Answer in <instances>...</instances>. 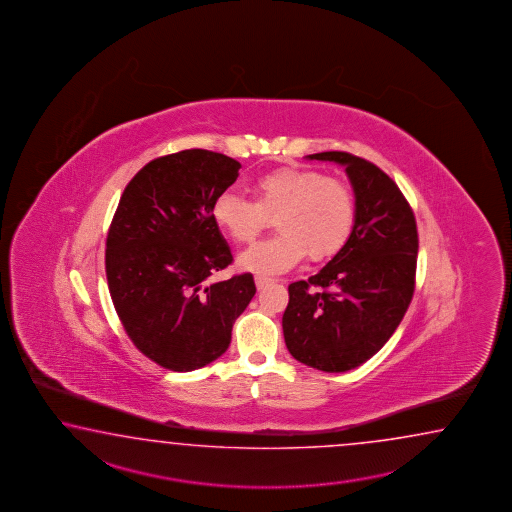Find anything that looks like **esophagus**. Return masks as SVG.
I'll list each match as a JSON object with an SVG mask.
<instances>
[{
    "mask_svg": "<svg viewBox=\"0 0 512 512\" xmlns=\"http://www.w3.org/2000/svg\"><path fill=\"white\" fill-rule=\"evenodd\" d=\"M254 282H256V287H258V289H263V287H267V285H269V283L274 282V280H272V278H269V276H263V274H256V276H254Z\"/></svg>",
    "mask_w": 512,
    "mask_h": 512,
    "instance_id": "esophagus-1",
    "label": "esophagus"
}]
</instances>
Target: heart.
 <instances>
[{"instance_id": "obj_1", "label": "heart", "mask_w": 512, "mask_h": 512, "mask_svg": "<svg viewBox=\"0 0 512 512\" xmlns=\"http://www.w3.org/2000/svg\"><path fill=\"white\" fill-rule=\"evenodd\" d=\"M254 201L234 192L219 194L212 219L236 243H251L274 218L280 232L241 252L243 271L274 274L289 271L305 252L313 261L344 249L355 225V196L348 183L311 168H278L251 183Z\"/></svg>"}]
</instances>
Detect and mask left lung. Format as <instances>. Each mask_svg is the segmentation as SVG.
Wrapping results in <instances>:
<instances>
[{"mask_svg": "<svg viewBox=\"0 0 512 512\" xmlns=\"http://www.w3.org/2000/svg\"><path fill=\"white\" fill-rule=\"evenodd\" d=\"M307 157L346 168L357 214L344 249L289 285L283 338L298 362L340 373L371 359L401 324L414 296L419 238L412 207L379 166L346 152Z\"/></svg>", "mask_w": 512, "mask_h": 512, "instance_id": "left-lung-1", "label": "left lung"}]
</instances>
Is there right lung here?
<instances>
[{"mask_svg": "<svg viewBox=\"0 0 512 512\" xmlns=\"http://www.w3.org/2000/svg\"><path fill=\"white\" fill-rule=\"evenodd\" d=\"M241 164L223 153L157 157L124 188L106 240L109 294L135 348L166 370H199L229 348L256 285L251 272L207 283L232 263L212 203Z\"/></svg>", "mask_w": 512, "mask_h": 512, "instance_id": "right-lung-1", "label": "right lung"}]
</instances>
